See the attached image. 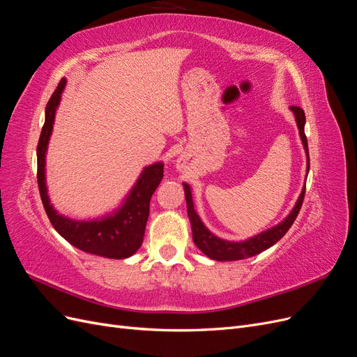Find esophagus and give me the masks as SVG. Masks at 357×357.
Returning a JSON list of instances; mask_svg holds the SVG:
<instances>
[{"instance_id": "34e87169", "label": "esophagus", "mask_w": 357, "mask_h": 357, "mask_svg": "<svg viewBox=\"0 0 357 357\" xmlns=\"http://www.w3.org/2000/svg\"><path fill=\"white\" fill-rule=\"evenodd\" d=\"M181 167H183V165H180V168H181Z\"/></svg>"}]
</instances>
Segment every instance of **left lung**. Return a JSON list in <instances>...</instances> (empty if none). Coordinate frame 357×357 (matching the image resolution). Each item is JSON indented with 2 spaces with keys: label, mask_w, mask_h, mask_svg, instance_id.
I'll list each match as a JSON object with an SVG mask.
<instances>
[{
  "label": "left lung",
  "mask_w": 357,
  "mask_h": 357,
  "mask_svg": "<svg viewBox=\"0 0 357 357\" xmlns=\"http://www.w3.org/2000/svg\"><path fill=\"white\" fill-rule=\"evenodd\" d=\"M290 110L294 112L295 119H296L299 135H301L302 143H304V149L307 153V160H308L307 169H310L308 144H307V137L304 132L305 113H304V110L299 109V107H296V105H291ZM183 186H185V197H186V204H188V215H189L190 225H192L193 243L197 244V247L204 255H207L210 259H214V261H220V262L222 261H240V259L256 256L261 252L266 250V248L274 245L278 240H282L284 234L290 229V226L294 225L295 219L298 218V213L302 207V201H304V195H305V186H304V189H302L301 195L295 204L294 210H291V213L282 223H278L277 226H274V228L268 229L265 232H261L247 241L232 243V241H225V240L218 238V236L213 235L207 228H205L204 223L199 219V215L197 214L195 208H193L190 188L186 185V183Z\"/></svg>",
  "instance_id": "obj_1"
}]
</instances>
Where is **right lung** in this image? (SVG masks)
Wrapping results in <instances>:
<instances>
[{
	"label": "right lung",
	"instance_id": "right-lung-1",
	"mask_svg": "<svg viewBox=\"0 0 357 357\" xmlns=\"http://www.w3.org/2000/svg\"><path fill=\"white\" fill-rule=\"evenodd\" d=\"M63 88H66V79L59 82L58 88L46 105V121L43 125L37 146V181L43 207H45L53 228L79 250L110 259L129 257L143 244L150 211V198L164 177V164L158 162L155 165L144 168L122 207L107 218L82 222L58 214L50 205L47 197L45 164L56 107Z\"/></svg>",
	"mask_w": 357,
	"mask_h": 357
}]
</instances>
